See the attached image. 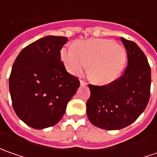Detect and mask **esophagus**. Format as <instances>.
<instances>
[{"label": "esophagus", "mask_w": 157, "mask_h": 157, "mask_svg": "<svg viewBox=\"0 0 157 157\" xmlns=\"http://www.w3.org/2000/svg\"><path fill=\"white\" fill-rule=\"evenodd\" d=\"M87 85V83L86 81H84V80H80V86H86Z\"/></svg>", "instance_id": "34e87169"}]
</instances>
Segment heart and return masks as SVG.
<instances>
[{
	"label": "heart",
	"mask_w": 157,
	"mask_h": 157,
	"mask_svg": "<svg viewBox=\"0 0 157 157\" xmlns=\"http://www.w3.org/2000/svg\"><path fill=\"white\" fill-rule=\"evenodd\" d=\"M61 57L67 71L78 75L88 69L90 78L98 85H108L120 78L127 63V52L108 39L78 42L74 47L63 48Z\"/></svg>",
	"instance_id": "b5f03b06"
}]
</instances>
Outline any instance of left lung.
<instances>
[{"label": "left lung", "instance_id": "obj_1", "mask_svg": "<svg viewBox=\"0 0 157 157\" xmlns=\"http://www.w3.org/2000/svg\"><path fill=\"white\" fill-rule=\"evenodd\" d=\"M121 40L128 54L123 74L105 86L89 85L87 117L102 129H121L133 123L145 110L150 96L151 70L147 57L133 41Z\"/></svg>", "mask_w": 157, "mask_h": 157}]
</instances>
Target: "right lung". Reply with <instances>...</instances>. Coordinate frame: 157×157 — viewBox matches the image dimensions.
I'll return each mask as SVG.
<instances>
[{
  "label": "right lung",
  "mask_w": 157,
  "mask_h": 157,
  "mask_svg": "<svg viewBox=\"0 0 157 157\" xmlns=\"http://www.w3.org/2000/svg\"><path fill=\"white\" fill-rule=\"evenodd\" d=\"M65 36H47L26 46L15 59L9 91L15 113L28 126L43 129L57 124L79 87L68 73L60 51Z\"/></svg>",
  "instance_id": "right-lung-1"
}]
</instances>
